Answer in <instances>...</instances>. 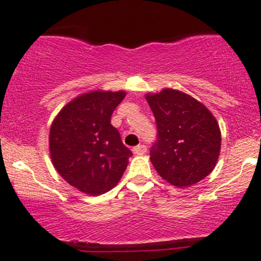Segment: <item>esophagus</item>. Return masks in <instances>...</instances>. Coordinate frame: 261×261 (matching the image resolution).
I'll list each match as a JSON object with an SVG mask.
<instances>
[{
    "mask_svg": "<svg viewBox=\"0 0 261 261\" xmlns=\"http://www.w3.org/2000/svg\"><path fill=\"white\" fill-rule=\"evenodd\" d=\"M145 151H146V146L144 144H139V145L134 146V148H133V153L137 154V155L145 154Z\"/></svg>",
    "mask_w": 261,
    "mask_h": 261,
    "instance_id": "esophagus-1",
    "label": "esophagus"
}]
</instances>
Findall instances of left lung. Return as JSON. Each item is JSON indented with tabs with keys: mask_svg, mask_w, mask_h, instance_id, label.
<instances>
[{
	"mask_svg": "<svg viewBox=\"0 0 261 261\" xmlns=\"http://www.w3.org/2000/svg\"><path fill=\"white\" fill-rule=\"evenodd\" d=\"M145 98L158 128L150 150L158 174L176 187L200 182L215 169L221 151V129L215 116L178 90L164 89Z\"/></svg>",
	"mask_w": 261,
	"mask_h": 261,
	"instance_id": "obj_1",
	"label": "left lung"
}]
</instances>
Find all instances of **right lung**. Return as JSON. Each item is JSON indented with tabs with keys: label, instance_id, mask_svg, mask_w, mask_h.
<instances>
[{
	"label": "right lung",
	"instance_id": "obj_1",
	"mask_svg": "<svg viewBox=\"0 0 261 261\" xmlns=\"http://www.w3.org/2000/svg\"><path fill=\"white\" fill-rule=\"evenodd\" d=\"M124 91L83 93L65 105L51 123L49 151L60 176L90 196L112 190L127 169L132 151L111 124Z\"/></svg>",
	"mask_w": 261,
	"mask_h": 261
}]
</instances>
